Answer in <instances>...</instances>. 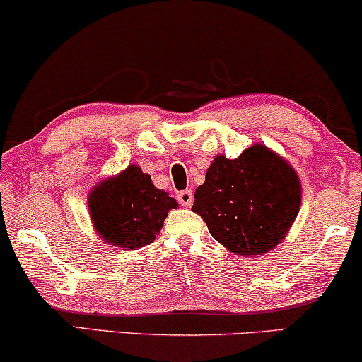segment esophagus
<instances>
[{"label":"esophagus","instance_id":"obj_1","mask_svg":"<svg viewBox=\"0 0 362 362\" xmlns=\"http://www.w3.org/2000/svg\"><path fill=\"white\" fill-rule=\"evenodd\" d=\"M177 202H180V204H182V206H191L193 204V191L191 189H185V191H180L177 193Z\"/></svg>","mask_w":362,"mask_h":362}]
</instances>
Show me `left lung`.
<instances>
[{
    "label": "left lung",
    "mask_w": 362,
    "mask_h": 362,
    "mask_svg": "<svg viewBox=\"0 0 362 362\" xmlns=\"http://www.w3.org/2000/svg\"><path fill=\"white\" fill-rule=\"evenodd\" d=\"M300 182L282 158L255 144L236 159L218 156L194 193L193 211L236 255H262L284 240L298 209Z\"/></svg>",
    "instance_id": "obj_1"
}]
</instances>
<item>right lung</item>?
<instances>
[{"mask_svg": "<svg viewBox=\"0 0 362 362\" xmlns=\"http://www.w3.org/2000/svg\"><path fill=\"white\" fill-rule=\"evenodd\" d=\"M88 208L93 226L107 243L136 250L154 242L168 211L177 203L166 191L154 188L149 174L129 166L93 188Z\"/></svg>", "mask_w": 362, "mask_h": 362, "instance_id": "1", "label": "right lung"}]
</instances>
